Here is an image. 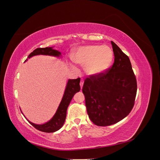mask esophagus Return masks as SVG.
I'll list each match as a JSON object with an SVG mask.
<instances>
[{
	"label": "esophagus",
	"instance_id": "obj_1",
	"mask_svg": "<svg viewBox=\"0 0 160 160\" xmlns=\"http://www.w3.org/2000/svg\"><path fill=\"white\" fill-rule=\"evenodd\" d=\"M83 83H84V81H83V79H81V81H80V86H81V89H82V88H83Z\"/></svg>",
	"mask_w": 160,
	"mask_h": 160
}]
</instances>
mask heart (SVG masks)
Segmentation results:
<instances>
[{"label":"heart","instance_id":"b5f03b06","mask_svg":"<svg viewBox=\"0 0 160 160\" xmlns=\"http://www.w3.org/2000/svg\"><path fill=\"white\" fill-rule=\"evenodd\" d=\"M113 58V51L107 45L81 47L72 57L76 63L85 66V71L89 75H98L108 69Z\"/></svg>","mask_w":160,"mask_h":160}]
</instances>
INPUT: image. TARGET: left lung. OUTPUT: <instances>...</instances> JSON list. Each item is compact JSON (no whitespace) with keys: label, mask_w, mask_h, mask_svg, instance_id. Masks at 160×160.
I'll list each match as a JSON object with an SVG mask.
<instances>
[{"label":"left lung","mask_w":160,"mask_h":160,"mask_svg":"<svg viewBox=\"0 0 160 160\" xmlns=\"http://www.w3.org/2000/svg\"><path fill=\"white\" fill-rule=\"evenodd\" d=\"M115 60L105 72L86 78L83 87L87 111L98 126L119 122L133 109L137 93V81L129 57L111 41Z\"/></svg>","instance_id":"8db88e82"}]
</instances>
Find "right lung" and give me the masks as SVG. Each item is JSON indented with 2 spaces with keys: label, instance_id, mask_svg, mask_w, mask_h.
I'll list each match as a JSON object with an SVG mask.
<instances>
[{
  "label": "right lung",
  "instance_id": "right-lung-1",
  "mask_svg": "<svg viewBox=\"0 0 160 160\" xmlns=\"http://www.w3.org/2000/svg\"><path fill=\"white\" fill-rule=\"evenodd\" d=\"M49 55L59 57H61V53L59 51L55 50L52 47H45V48H37L34 50L31 54L28 55V58L35 56V55ZM27 61V59L26 60ZM80 78H77L76 79H69L67 81L66 85V88L64 92V95L62 96L61 103L57 108V110L53 117L49 122L44 124H35L33 123L28 120L32 126L37 129L41 131L42 132L46 133H52L57 132L60 129L62 125H63L67 115V108L71 102L72 98H73L74 95L79 92L81 89L80 88Z\"/></svg>",
  "mask_w": 160,
  "mask_h": 160
}]
</instances>
